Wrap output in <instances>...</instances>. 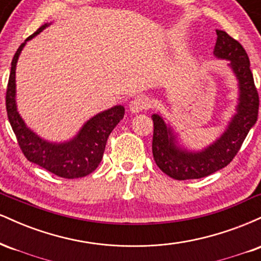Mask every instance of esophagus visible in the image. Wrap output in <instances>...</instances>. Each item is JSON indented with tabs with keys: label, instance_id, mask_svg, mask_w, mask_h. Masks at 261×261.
Here are the masks:
<instances>
[{
	"label": "esophagus",
	"instance_id": "obj_1",
	"mask_svg": "<svg viewBox=\"0 0 261 261\" xmlns=\"http://www.w3.org/2000/svg\"><path fill=\"white\" fill-rule=\"evenodd\" d=\"M128 107H130V110L133 113L143 112V110L148 109L149 100L147 97H145V95H139V97L134 98V99L130 101V106Z\"/></svg>",
	"mask_w": 261,
	"mask_h": 261
}]
</instances>
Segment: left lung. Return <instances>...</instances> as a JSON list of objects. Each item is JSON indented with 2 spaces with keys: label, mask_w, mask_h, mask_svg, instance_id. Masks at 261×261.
<instances>
[{
  "label": "left lung",
  "mask_w": 261,
  "mask_h": 261,
  "mask_svg": "<svg viewBox=\"0 0 261 261\" xmlns=\"http://www.w3.org/2000/svg\"><path fill=\"white\" fill-rule=\"evenodd\" d=\"M216 33L217 41L214 55L218 59L228 60L239 87L237 113L230 119L226 131L208 147L200 152H190L176 145L172 127L167 126L160 115H152V152L154 162L162 172L176 180L203 178L228 166L257 120L259 94L254 85L248 54L241 43L226 32L216 31Z\"/></svg>",
  "instance_id": "obj_1"
}]
</instances>
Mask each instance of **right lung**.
<instances>
[{
	"label": "right lung",
	"mask_w": 261,
	"mask_h": 261,
	"mask_svg": "<svg viewBox=\"0 0 261 261\" xmlns=\"http://www.w3.org/2000/svg\"><path fill=\"white\" fill-rule=\"evenodd\" d=\"M49 24L41 25L18 47L11 64V73L6 92L8 120L16 135L23 154L32 163L65 179L82 178L97 169L103 158L107 140L114 127L124 118V107L116 106L89 119L72 140L54 143L33 133L20 118L16 106V66L25 43L43 32Z\"/></svg>",
	"instance_id": "1"
}]
</instances>
